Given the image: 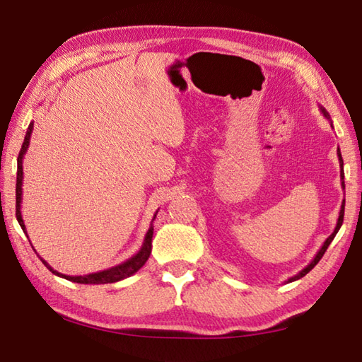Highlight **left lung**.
Returning a JSON list of instances; mask_svg holds the SVG:
<instances>
[{
    "label": "left lung",
    "mask_w": 362,
    "mask_h": 362,
    "mask_svg": "<svg viewBox=\"0 0 362 362\" xmlns=\"http://www.w3.org/2000/svg\"><path fill=\"white\" fill-rule=\"evenodd\" d=\"M320 110H321V113L326 116V118L330 121V116H329V113H327V110L324 108V107H320ZM330 126H332V121H330ZM334 127V126H332ZM337 156H339V163H340V182H341V188L345 189V174H343V159H341V153H340V148H337ZM343 214H345V199H343V203H341V207H340V212H339V218H337V225H335V228H334V231H332V235H330L326 241H324V244L321 246V249L317 250L316 252V255L313 257V260H311L308 265H306L302 272H298L296 276H292V278H289L286 281V283H292V281H297V279H300V278H303L306 273H310L311 269L315 268V265L317 262H320L321 259H322V255H324V252H326L327 250V247H329V244L332 243V240L335 238V235L337 233H339V230H340V226H341V223H343Z\"/></svg>",
    "instance_id": "obj_1"
}]
</instances>
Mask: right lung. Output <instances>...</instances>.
I'll use <instances>...</instances> for the list:
<instances>
[{"instance_id":"add662e5","label":"right lung","mask_w":362,"mask_h":362,"mask_svg":"<svg viewBox=\"0 0 362 362\" xmlns=\"http://www.w3.org/2000/svg\"><path fill=\"white\" fill-rule=\"evenodd\" d=\"M33 132V122H30L27 134H25V139H23V144H22V148L19 153V158H17V183H16V217H17V222L22 226L23 233L27 235V228H25V223H23V218H22V212H21V204H22V182H23V168H22V163H23V156H25V153L28 150V145H30V136H32ZM158 214V212H156ZM156 214L153 216L151 218V223H150V228L146 231L145 235V240L142 247L137 254H134L131 259H127L126 262L119 263V265L112 267L108 269H103V272H97V273H90V274H84V276H69V274H62L54 269L51 265L46 260H42L41 257V262L45 263L47 267V269H51V272L56 274V276L60 278H65L69 281H73V283H78V284H108V283H118V281H122L126 278L132 276L134 273H137L140 268L145 265V262L148 260V257L151 254V240H153V220H155Z\"/></svg>"}]
</instances>
